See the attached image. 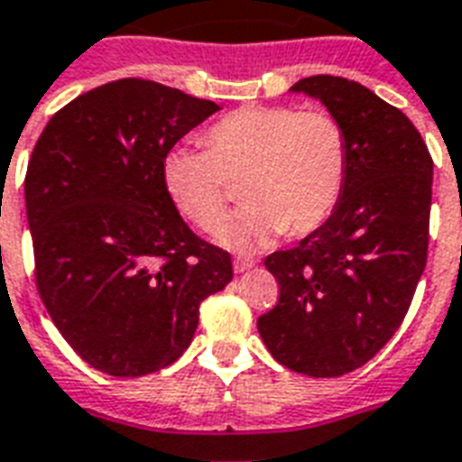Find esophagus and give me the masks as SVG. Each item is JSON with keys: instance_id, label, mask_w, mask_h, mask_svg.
<instances>
[{"instance_id": "34e87169", "label": "esophagus", "mask_w": 462, "mask_h": 462, "mask_svg": "<svg viewBox=\"0 0 462 462\" xmlns=\"http://www.w3.org/2000/svg\"><path fill=\"white\" fill-rule=\"evenodd\" d=\"M253 264H255V260H253V257H241V255H238L234 260V270L236 272H245V270H250Z\"/></svg>"}]
</instances>
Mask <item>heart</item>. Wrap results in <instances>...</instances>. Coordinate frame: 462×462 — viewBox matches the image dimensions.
<instances>
[{
	"mask_svg": "<svg viewBox=\"0 0 462 462\" xmlns=\"http://www.w3.org/2000/svg\"><path fill=\"white\" fill-rule=\"evenodd\" d=\"M202 144L166 153L163 188L192 226L209 231L231 205V182H241L248 205L217 228L226 248H260L282 231L310 234L345 195L349 139L330 110L243 106L209 125Z\"/></svg>",
	"mask_w": 462,
	"mask_h": 462,
	"instance_id": "b5f03b06",
	"label": "heart"
}]
</instances>
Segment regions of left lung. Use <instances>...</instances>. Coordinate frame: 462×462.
<instances>
[{"label":"left lung","instance_id":"left-lung-1","mask_svg":"<svg viewBox=\"0 0 462 462\" xmlns=\"http://www.w3.org/2000/svg\"><path fill=\"white\" fill-rule=\"evenodd\" d=\"M291 91L345 125L349 175L323 226L264 257L280 301L257 330L282 366L335 378L374 359L407 316L427 264L434 161L410 117L359 81L318 74Z\"/></svg>","mask_w":462,"mask_h":462}]
</instances>
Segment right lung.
<instances>
[{
  "label": "right lung",
  "mask_w": 462,
  "mask_h": 462,
  "mask_svg": "<svg viewBox=\"0 0 462 462\" xmlns=\"http://www.w3.org/2000/svg\"><path fill=\"white\" fill-rule=\"evenodd\" d=\"M219 106L117 79L50 117L26 171L35 287L52 323L94 368L137 378L171 366L199 303L234 280L231 255L182 221L163 159Z\"/></svg>",
  "instance_id": "add662e5"
}]
</instances>
